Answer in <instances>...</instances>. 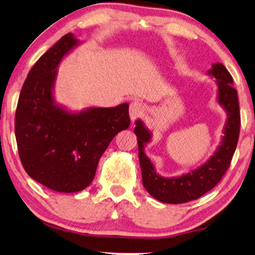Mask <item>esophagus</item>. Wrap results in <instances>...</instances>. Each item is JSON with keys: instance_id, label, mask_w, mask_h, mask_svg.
<instances>
[{"instance_id": "34e87169", "label": "esophagus", "mask_w": 255, "mask_h": 255, "mask_svg": "<svg viewBox=\"0 0 255 255\" xmlns=\"http://www.w3.org/2000/svg\"><path fill=\"white\" fill-rule=\"evenodd\" d=\"M144 112V105L142 103L137 102V100H134L130 104V108H128V114H130V119L133 122L136 119H139L141 115L143 114Z\"/></svg>"}]
</instances>
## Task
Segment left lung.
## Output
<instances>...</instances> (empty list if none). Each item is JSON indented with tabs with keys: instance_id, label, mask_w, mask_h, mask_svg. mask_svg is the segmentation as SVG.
Here are the masks:
<instances>
[{
	"instance_id": "1",
	"label": "left lung",
	"mask_w": 255,
	"mask_h": 255,
	"mask_svg": "<svg viewBox=\"0 0 255 255\" xmlns=\"http://www.w3.org/2000/svg\"><path fill=\"white\" fill-rule=\"evenodd\" d=\"M208 76L217 83V103L226 112L222 141L214 155L204 164L177 177H164L157 173L151 159L145 155L144 147L152 139V133L143 121L136 120L134 133L139 147V161L142 184L150 195L164 203H185L199 199L218 184L228 169L235 152L240 134V104L237 91L232 87L233 78L222 63L211 65Z\"/></svg>"
}]
</instances>
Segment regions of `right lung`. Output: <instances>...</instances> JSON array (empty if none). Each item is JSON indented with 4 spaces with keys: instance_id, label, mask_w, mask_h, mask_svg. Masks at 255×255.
<instances>
[{
    "instance_id": "1",
    "label": "right lung",
    "mask_w": 255,
    "mask_h": 255,
    "mask_svg": "<svg viewBox=\"0 0 255 255\" xmlns=\"http://www.w3.org/2000/svg\"><path fill=\"white\" fill-rule=\"evenodd\" d=\"M80 44L73 33H66L40 56L29 71L15 111V139L24 170L63 193L85 190L111 141L130 127L128 103L80 112L56 103L58 65Z\"/></svg>"
}]
</instances>
